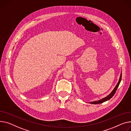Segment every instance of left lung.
Instances as JSON below:
<instances>
[{
	"mask_svg": "<svg viewBox=\"0 0 131 131\" xmlns=\"http://www.w3.org/2000/svg\"><path fill=\"white\" fill-rule=\"evenodd\" d=\"M121 79H122V74H121L119 81H118L117 84L116 85V86H115V88H114V90H113V91L111 92V93L109 95H108L107 97H105V98H104V99H102V100H99V101H95V102H91L90 103H91V104H101V103H103V102H106V101L109 100L110 99H111L113 96H114V95L115 94V92H116V90H117V88H118V86H119V83H120V82H121Z\"/></svg>",
	"mask_w": 131,
	"mask_h": 131,
	"instance_id": "1",
	"label": "left lung"
}]
</instances>
